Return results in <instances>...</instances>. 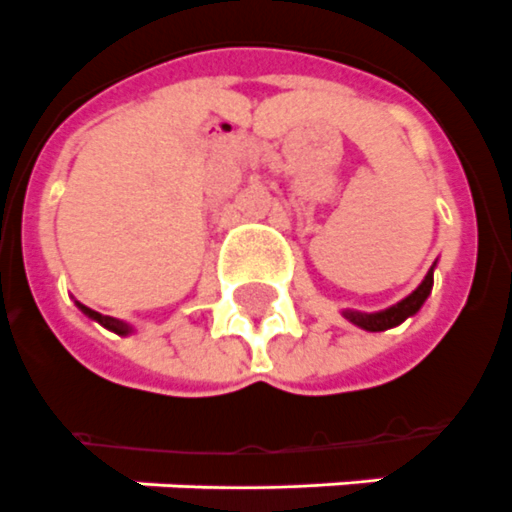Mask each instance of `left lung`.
<instances>
[{
	"instance_id": "1",
	"label": "left lung",
	"mask_w": 512,
	"mask_h": 512,
	"mask_svg": "<svg viewBox=\"0 0 512 512\" xmlns=\"http://www.w3.org/2000/svg\"><path fill=\"white\" fill-rule=\"evenodd\" d=\"M431 288H433V267H431V272L425 275V280L420 282L418 288L412 290L407 298H402L399 304L388 306V309H383V312H372V314L351 312V309H346V312H343V317H346L349 322H354L357 327H362V330L380 333V330H388V327L402 325L407 317L418 314L420 306L425 304V298L431 296Z\"/></svg>"
}]
</instances>
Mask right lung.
Segmentation results:
<instances>
[{
	"label": "right lung",
	"instance_id": "1",
	"mask_svg": "<svg viewBox=\"0 0 512 512\" xmlns=\"http://www.w3.org/2000/svg\"><path fill=\"white\" fill-rule=\"evenodd\" d=\"M79 309L84 314H87L89 320H97L102 327H108V330H113V333H118V335H129V333H132V327L126 325V322L116 320V317H105V314L94 312V309H89V306H84V304H79Z\"/></svg>",
	"mask_w": 512,
	"mask_h": 512
}]
</instances>
